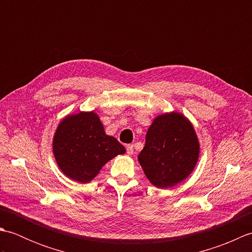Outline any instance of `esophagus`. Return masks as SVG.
<instances>
[{"label": "esophagus", "mask_w": 252, "mask_h": 252, "mask_svg": "<svg viewBox=\"0 0 252 252\" xmlns=\"http://www.w3.org/2000/svg\"><path fill=\"white\" fill-rule=\"evenodd\" d=\"M126 149L127 155H132L133 152H134V149H133V145H132V144H129V145H126Z\"/></svg>", "instance_id": "34e87169"}]
</instances>
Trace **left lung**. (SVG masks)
<instances>
[{
	"label": "left lung",
	"mask_w": 252,
	"mask_h": 252,
	"mask_svg": "<svg viewBox=\"0 0 252 252\" xmlns=\"http://www.w3.org/2000/svg\"><path fill=\"white\" fill-rule=\"evenodd\" d=\"M199 143L191 123L179 112L157 117L138 155L146 178L159 189L176 185L194 170Z\"/></svg>",
	"instance_id": "1"
}]
</instances>
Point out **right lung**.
Listing matches in <instances>:
<instances>
[{
  "mask_svg": "<svg viewBox=\"0 0 252 252\" xmlns=\"http://www.w3.org/2000/svg\"><path fill=\"white\" fill-rule=\"evenodd\" d=\"M53 153L63 174L88 183L106 162L125 154L126 149L117 138L106 135L98 116L91 111L68 116L60 123Z\"/></svg>",
  "mask_w": 252,
  "mask_h": 252,
  "instance_id": "add662e5",
  "label": "right lung"
}]
</instances>
